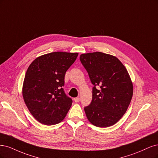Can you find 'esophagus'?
Masks as SVG:
<instances>
[{"label":"esophagus","instance_id":"esophagus-1","mask_svg":"<svg viewBox=\"0 0 158 158\" xmlns=\"http://www.w3.org/2000/svg\"><path fill=\"white\" fill-rule=\"evenodd\" d=\"M73 100L75 101V102H79V101L80 100V98L79 97H76L73 98Z\"/></svg>","mask_w":158,"mask_h":158}]
</instances>
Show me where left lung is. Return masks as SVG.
<instances>
[{
	"label": "left lung",
	"mask_w": 158,
	"mask_h": 158,
	"mask_svg": "<svg viewBox=\"0 0 158 158\" xmlns=\"http://www.w3.org/2000/svg\"><path fill=\"white\" fill-rule=\"evenodd\" d=\"M80 60L94 85L92 102L84 108L86 118L98 127L114 125L125 114L133 97L128 72L118 58L101 52L82 54Z\"/></svg>",
	"instance_id": "left-lung-1"
}]
</instances>
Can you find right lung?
<instances>
[{
  "mask_svg": "<svg viewBox=\"0 0 158 158\" xmlns=\"http://www.w3.org/2000/svg\"><path fill=\"white\" fill-rule=\"evenodd\" d=\"M77 52H54L35 58L25 75L22 95L29 112L39 123L52 125L67 115L72 100L65 95L66 71L75 61Z\"/></svg>",
  "mask_w": 158,
  "mask_h": 158,
  "instance_id": "obj_1",
  "label": "right lung"
}]
</instances>
